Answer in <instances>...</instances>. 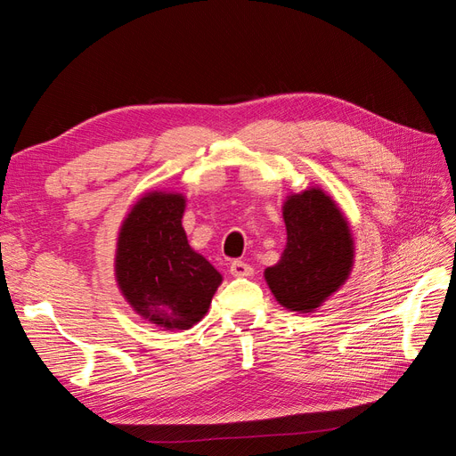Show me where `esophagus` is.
Here are the masks:
<instances>
[{
	"instance_id": "esophagus-1",
	"label": "esophagus",
	"mask_w": 456,
	"mask_h": 456,
	"mask_svg": "<svg viewBox=\"0 0 456 456\" xmlns=\"http://www.w3.org/2000/svg\"><path fill=\"white\" fill-rule=\"evenodd\" d=\"M230 273L236 275V278H249V275H253V268L243 260H233L230 262Z\"/></svg>"
}]
</instances>
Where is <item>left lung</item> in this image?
Segmentation results:
<instances>
[{"mask_svg":"<svg viewBox=\"0 0 456 456\" xmlns=\"http://www.w3.org/2000/svg\"><path fill=\"white\" fill-rule=\"evenodd\" d=\"M287 245L278 265L265 270L275 300L291 312L320 308L348 280L354 238L346 216L322 188L287 196Z\"/></svg>","mask_w":456,"mask_h":456,"instance_id":"obj_1","label":"left lung"}]
</instances>
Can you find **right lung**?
I'll list each match as a JSON object with an SVG mask.
<instances>
[{"label":"right lung","instance_id":"add662e5","mask_svg":"<svg viewBox=\"0 0 456 456\" xmlns=\"http://www.w3.org/2000/svg\"><path fill=\"white\" fill-rule=\"evenodd\" d=\"M186 198L148 191L123 220L116 249V281L131 308L167 330L194 327L223 283L215 266L188 245Z\"/></svg>","mask_w":456,"mask_h":456}]
</instances>
